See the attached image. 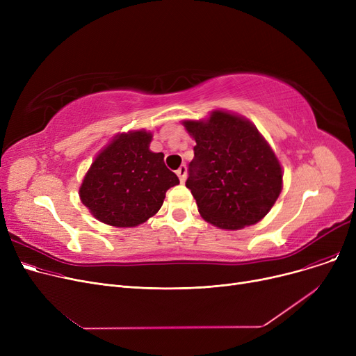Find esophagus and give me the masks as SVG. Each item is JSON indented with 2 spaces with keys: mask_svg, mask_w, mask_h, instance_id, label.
I'll return each mask as SVG.
<instances>
[{
  "mask_svg": "<svg viewBox=\"0 0 356 356\" xmlns=\"http://www.w3.org/2000/svg\"><path fill=\"white\" fill-rule=\"evenodd\" d=\"M176 175L179 176V179H180V181L181 183H184V180H186V175H188V168H186V165H180L177 170H176Z\"/></svg>",
  "mask_w": 356,
  "mask_h": 356,
  "instance_id": "esophagus-1",
  "label": "esophagus"
}]
</instances>
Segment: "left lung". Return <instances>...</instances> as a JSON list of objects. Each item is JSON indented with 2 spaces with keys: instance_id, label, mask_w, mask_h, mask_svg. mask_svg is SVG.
<instances>
[{
  "instance_id": "1",
  "label": "left lung",
  "mask_w": 356,
  "mask_h": 356,
  "mask_svg": "<svg viewBox=\"0 0 356 356\" xmlns=\"http://www.w3.org/2000/svg\"><path fill=\"white\" fill-rule=\"evenodd\" d=\"M183 125L196 141L186 188L200 216L229 231L263 219L282 193L283 170L257 127L220 109L208 120H186Z\"/></svg>"
}]
</instances>
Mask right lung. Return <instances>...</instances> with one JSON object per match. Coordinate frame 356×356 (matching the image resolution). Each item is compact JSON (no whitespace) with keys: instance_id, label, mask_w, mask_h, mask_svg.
Wrapping results in <instances>:
<instances>
[{"instance_id":"right-lung-1","label":"right lung","mask_w":356,"mask_h":356,"mask_svg":"<svg viewBox=\"0 0 356 356\" xmlns=\"http://www.w3.org/2000/svg\"><path fill=\"white\" fill-rule=\"evenodd\" d=\"M153 134L128 131L112 140L90 164L79 188L82 203L111 227L133 228L154 216L179 177L149 149Z\"/></svg>"}]
</instances>
